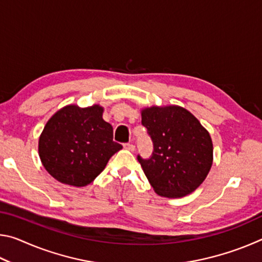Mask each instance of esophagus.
Segmentation results:
<instances>
[{
	"mask_svg": "<svg viewBox=\"0 0 262 262\" xmlns=\"http://www.w3.org/2000/svg\"><path fill=\"white\" fill-rule=\"evenodd\" d=\"M123 148L127 149V150H129V151H134L135 145H134V143H132V142H129V143L123 144Z\"/></svg>",
	"mask_w": 262,
	"mask_h": 262,
	"instance_id": "34e87169",
	"label": "esophagus"
}]
</instances>
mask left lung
Returning <instances> with one entry per match:
<instances>
[{
  "label": "left lung",
  "mask_w": 262,
  "mask_h": 262,
  "mask_svg": "<svg viewBox=\"0 0 262 262\" xmlns=\"http://www.w3.org/2000/svg\"><path fill=\"white\" fill-rule=\"evenodd\" d=\"M142 125L154 151L149 158L137 155V161L155 192L181 198L196 189L212 164V142L200 121L179 106H154L142 111Z\"/></svg>",
  "instance_id": "8db88e82"
}]
</instances>
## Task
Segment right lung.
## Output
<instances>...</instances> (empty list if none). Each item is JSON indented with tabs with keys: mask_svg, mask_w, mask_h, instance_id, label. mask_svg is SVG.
<instances>
[{
	"mask_svg": "<svg viewBox=\"0 0 262 262\" xmlns=\"http://www.w3.org/2000/svg\"><path fill=\"white\" fill-rule=\"evenodd\" d=\"M122 148L113 141V127L103 119V107L69 105L48 120L39 139L43 167L62 184L86 186Z\"/></svg>",
	"mask_w": 262,
	"mask_h": 262,
	"instance_id": "1",
	"label": "right lung"
}]
</instances>
